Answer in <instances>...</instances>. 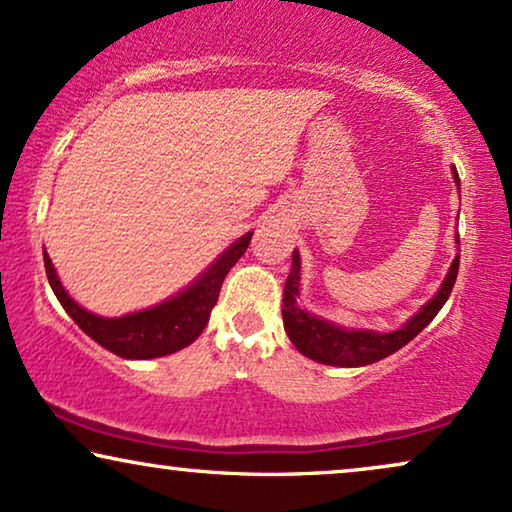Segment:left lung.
Instances as JSON below:
<instances>
[{"label": "left lung", "mask_w": 512, "mask_h": 512, "mask_svg": "<svg viewBox=\"0 0 512 512\" xmlns=\"http://www.w3.org/2000/svg\"><path fill=\"white\" fill-rule=\"evenodd\" d=\"M454 181L459 185L456 169ZM456 275H459V256L451 263L440 291L404 327L390 331V334H378V331L369 329L338 327V324L320 320V317L310 315L308 310L298 308L296 298L298 289H301V256H298V251H294V256H291V272L287 277V284H284V331H287L291 343L296 345L298 353L310 357V360L331 364V367H364V364L378 362L383 357L397 353L402 345H407L411 338L421 334L435 320L442 305L447 303L451 289H454Z\"/></svg>", "instance_id": "1"}]
</instances>
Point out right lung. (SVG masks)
I'll return each instance as SVG.
<instances>
[{
  "label": "right lung",
  "instance_id": "1",
  "mask_svg": "<svg viewBox=\"0 0 512 512\" xmlns=\"http://www.w3.org/2000/svg\"><path fill=\"white\" fill-rule=\"evenodd\" d=\"M251 235L254 232H247L235 244H230L221 254V258H216L207 268V272H202V277L197 282H192L178 296L155 305V308L124 317H98L89 313V310H84L63 289V284L56 275V268H53L51 258L46 254L44 268L53 294H56V298L65 308V313L77 322V327L84 334H89L105 350H110V353L119 357H126V360H152V357H164L181 348H188L202 334L209 322L211 308H214L218 294H221L225 275H228L232 265L240 261L244 251H247Z\"/></svg>",
  "mask_w": 512,
  "mask_h": 512
}]
</instances>
